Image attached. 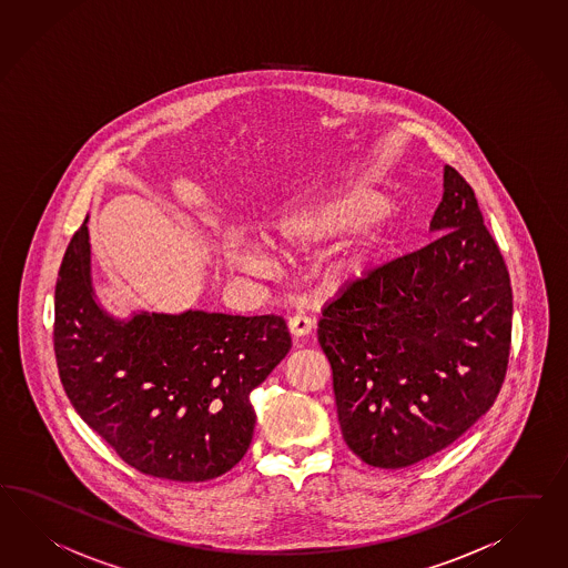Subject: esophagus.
Masks as SVG:
<instances>
[{"mask_svg": "<svg viewBox=\"0 0 568 568\" xmlns=\"http://www.w3.org/2000/svg\"><path fill=\"white\" fill-rule=\"evenodd\" d=\"M312 328H314V318H310L304 312H297V314L291 316L290 331L295 338L307 336V334L312 333Z\"/></svg>", "mask_w": 568, "mask_h": 568, "instance_id": "obj_1", "label": "esophagus"}]
</instances>
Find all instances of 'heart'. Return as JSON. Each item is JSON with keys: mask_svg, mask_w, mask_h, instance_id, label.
I'll return each mask as SVG.
<instances>
[{"mask_svg": "<svg viewBox=\"0 0 568 568\" xmlns=\"http://www.w3.org/2000/svg\"><path fill=\"white\" fill-rule=\"evenodd\" d=\"M387 209L389 205L382 194L369 189H355L351 193L334 199L324 207L302 209L291 213L278 223V240L290 248H316L326 242H333L336 237L355 234L369 227L372 223L386 215ZM232 254L237 263L252 261V254L244 246H234ZM365 263H367V250L363 246L355 250V254L348 258L346 266L353 273H361Z\"/></svg>", "mask_w": 568, "mask_h": 568, "instance_id": "obj_1", "label": "heart"}]
</instances>
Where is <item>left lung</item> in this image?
<instances>
[{
  "instance_id": "8db88e82",
  "label": "left lung",
  "mask_w": 568,
  "mask_h": 568,
  "mask_svg": "<svg viewBox=\"0 0 568 568\" xmlns=\"http://www.w3.org/2000/svg\"><path fill=\"white\" fill-rule=\"evenodd\" d=\"M430 244L374 266L324 307L346 445L375 468L439 454L488 413L511 351V278L476 194L456 168Z\"/></svg>"
}]
</instances>
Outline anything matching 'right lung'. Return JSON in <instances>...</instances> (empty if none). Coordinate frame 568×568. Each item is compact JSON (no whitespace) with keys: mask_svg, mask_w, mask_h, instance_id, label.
Wrapping results in <instances>:
<instances>
[{"mask_svg":"<svg viewBox=\"0 0 568 568\" xmlns=\"http://www.w3.org/2000/svg\"><path fill=\"white\" fill-rule=\"evenodd\" d=\"M53 345L73 408L125 464L203 483L246 454L256 423L250 392L290 353L291 336L275 314L112 320L92 295L83 222L59 266Z\"/></svg>","mask_w":568,"mask_h":568,"instance_id":"add662e5","label":"right lung"}]
</instances>
